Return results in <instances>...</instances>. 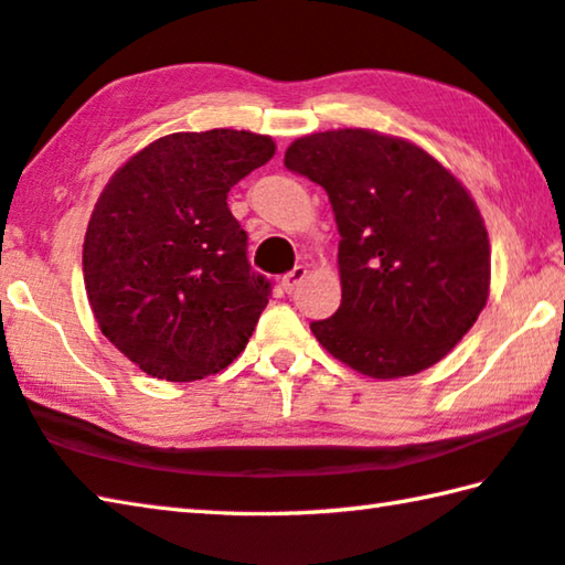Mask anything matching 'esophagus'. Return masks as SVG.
Returning a JSON list of instances; mask_svg holds the SVG:
<instances>
[{"instance_id":"esophagus-1","label":"esophagus","mask_w":565,"mask_h":565,"mask_svg":"<svg viewBox=\"0 0 565 565\" xmlns=\"http://www.w3.org/2000/svg\"><path fill=\"white\" fill-rule=\"evenodd\" d=\"M306 266H294V269L284 276V281H281V286H284V291L286 294H291L296 286H299L303 279H306Z\"/></svg>"}]
</instances>
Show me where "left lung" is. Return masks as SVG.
I'll list each match as a JSON object with an SVG mask.
<instances>
[{"label":"left lung","mask_w":565,"mask_h":565,"mask_svg":"<svg viewBox=\"0 0 565 565\" xmlns=\"http://www.w3.org/2000/svg\"><path fill=\"white\" fill-rule=\"evenodd\" d=\"M286 169L327 189L339 226L341 306L311 331L371 379L434 366L483 311L491 244L451 171L406 139L333 129L296 139Z\"/></svg>","instance_id":"1"}]
</instances>
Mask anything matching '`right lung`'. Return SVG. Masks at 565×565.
Wrapping results in <instances>:
<instances>
[{
  "label": "right lung",
  "mask_w": 565,
  "mask_h": 565,
  "mask_svg": "<svg viewBox=\"0 0 565 565\" xmlns=\"http://www.w3.org/2000/svg\"><path fill=\"white\" fill-rule=\"evenodd\" d=\"M274 151L264 134L177 131L104 186L84 236V286L104 337L145 374L196 381L246 349L271 284L248 266L226 194Z\"/></svg>",
  "instance_id": "obj_1"
}]
</instances>
